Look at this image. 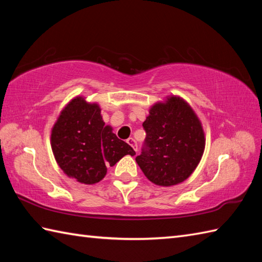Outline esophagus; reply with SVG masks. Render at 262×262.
<instances>
[{"label": "esophagus", "mask_w": 262, "mask_h": 262, "mask_svg": "<svg viewBox=\"0 0 262 262\" xmlns=\"http://www.w3.org/2000/svg\"><path fill=\"white\" fill-rule=\"evenodd\" d=\"M127 143L129 144V145H130L133 148H134V151H135V152H137V144H136V142H135L134 138H133V137H129V138H128V140H127Z\"/></svg>", "instance_id": "obj_1"}]
</instances>
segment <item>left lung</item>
I'll use <instances>...</instances> for the list:
<instances>
[{
    "label": "left lung",
    "instance_id": "obj_1",
    "mask_svg": "<svg viewBox=\"0 0 262 262\" xmlns=\"http://www.w3.org/2000/svg\"><path fill=\"white\" fill-rule=\"evenodd\" d=\"M143 127L146 138L136 162L147 179L162 187L188 179L205 149L202 122L190 105L180 97H168L152 105Z\"/></svg>",
    "mask_w": 262,
    "mask_h": 262
}]
</instances>
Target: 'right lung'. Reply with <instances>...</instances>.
<instances>
[{
	"instance_id": "1",
	"label": "right lung",
	"mask_w": 262,
	"mask_h": 262,
	"mask_svg": "<svg viewBox=\"0 0 262 262\" xmlns=\"http://www.w3.org/2000/svg\"><path fill=\"white\" fill-rule=\"evenodd\" d=\"M51 144L59 168L84 185L102 180L107 166L135 151L104 126L98 103L76 97L65 105L52 129Z\"/></svg>"
}]
</instances>
